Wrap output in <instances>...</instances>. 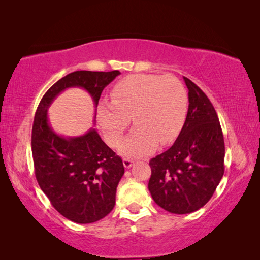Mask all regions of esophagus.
Listing matches in <instances>:
<instances>
[{
    "label": "esophagus",
    "instance_id": "1",
    "mask_svg": "<svg viewBox=\"0 0 260 260\" xmlns=\"http://www.w3.org/2000/svg\"><path fill=\"white\" fill-rule=\"evenodd\" d=\"M122 162H124V166L126 167V169H129V167H132V165L134 164V160L129 159V158H124Z\"/></svg>",
    "mask_w": 260,
    "mask_h": 260
}]
</instances>
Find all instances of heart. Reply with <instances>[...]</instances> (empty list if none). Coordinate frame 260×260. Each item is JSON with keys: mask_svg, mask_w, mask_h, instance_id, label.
<instances>
[{"mask_svg": "<svg viewBox=\"0 0 260 260\" xmlns=\"http://www.w3.org/2000/svg\"><path fill=\"white\" fill-rule=\"evenodd\" d=\"M187 113L188 95L177 78L146 73L121 79L110 91V102H101L96 109L100 128L112 147L119 146L133 118L136 127L120 147L128 157L146 155L158 142H172Z\"/></svg>", "mask_w": 260, "mask_h": 260, "instance_id": "heart-1", "label": "heart"}]
</instances>
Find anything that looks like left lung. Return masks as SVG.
<instances>
[{"mask_svg":"<svg viewBox=\"0 0 260 260\" xmlns=\"http://www.w3.org/2000/svg\"><path fill=\"white\" fill-rule=\"evenodd\" d=\"M189 107L181 132L169 150L149 161L148 188L171 213L195 212L212 197L225 172V142L218 114L203 90L183 77Z\"/></svg>","mask_w":260,"mask_h":260,"instance_id":"8db88e82","label":"left lung"}]
</instances>
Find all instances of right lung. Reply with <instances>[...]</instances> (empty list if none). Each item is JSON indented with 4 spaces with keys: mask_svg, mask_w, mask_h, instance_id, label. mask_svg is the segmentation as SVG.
<instances>
[{
    "mask_svg": "<svg viewBox=\"0 0 260 260\" xmlns=\"http://www.w3.org/2000/svg\"><path fill=\"white\" fill-rule=\"evenodd\" d=\"M119 71H76L54 83L43 95L32 128L35 177L52 206L69 220L90 223L111 212L117 186L125 173L119 156L105 144L98 132L64 138L48 121V108L61 91L81 87L98 107L101 94Z\"/></svg>",
    "mask_w": 260,
    "mask_h": 260,
    "instance_id": "obj_1",
    "label": "right lung"
}]
</instances>
